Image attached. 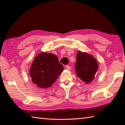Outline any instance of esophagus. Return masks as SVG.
Here are the masks:
<instances>
[{
  "instance_id": "obj_1",
  "label": "esophagus",
  "mask_w": 125,
  "mask_h": 125,
  "mask_svg": "<svg viewBox=\"0 0 125 125\" xmlns=\"http://www.w3.org/2000/svg\"><path fill=\"white\" fill-rule=\"evenodd\" d=\"M65 68H67V70H70V68H71L70 66H69V65H66V66H65Z\"/></svg>"
}]
</instances>
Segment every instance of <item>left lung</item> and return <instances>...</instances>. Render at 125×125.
<instances>
[{"label": "left lung", "mask_w": 125, "mask_h": 125, "mask_svg": "<svg viewBox=\"0 0 125 125\" xmlns=\"http://www.w3.org/2000/svg\"><path fill=\"white\" fill-rule=\"evenodd\" d=\"M75 68L77 76L85 83H90L98 70L97 61L91 55L80 51L77 54Z\"/></svg>", "instance_id": "obj_1"}]
</instances>
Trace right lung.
Instances as JSON below:
<instances>
[{
    "instance_id": "obj_1",
    "label": "right lung",
    "mask_w": 125,
    "mask_h": 125,
    "mask_svg": "<svg viewBox=\"0 0 125 125\" xmlns=\"http://www.w3.org/2000/svg\"><path fill=\"white\" fill-rule=\"evenodd\" d=\"M63 71L57 56L41 52L34 58L30 68V76L34 84L40 88H49Z\"/></svg>"
}]
</instances>
